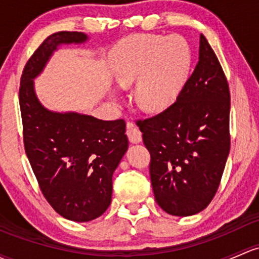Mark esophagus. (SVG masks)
<instances>
[{
  "label": "esophagus",
  "instance_id": "obj_1",
  "mask_svg": "<svg viewBox=\"0 0 259 259\" xmlns=\"http://www.w3.org/2000/svg\"><path fill=\"white\" fill-rule=\"evenodd\" d=\"M126 135L129 138V141L133 144H139L143 140V137H141V132L135 126L134 122L129 121L126 124Z\"/></svg>",
  "mask_w": 259,
  "mask_h": 259
}]
</instances>
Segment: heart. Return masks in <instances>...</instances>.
<instances>
[{
	"label": "heart",
	"instance_id": "obj_1",
	"mask_svg": "<svg viewBox=\"0 0 259 259\" xmlns=\"http://www.w3.org/2000/svg\"><path fill=\"white\" fill-rule=\"evenodd\" d=\"M191 65V51L180 36L134 34L109 54V68L119 88L134 85V99L146 111H161L181 93ZM111 102L119 97L111 94Z\"/></svg>",
	"mask_w": 259,
	"mask_h": 259
}]
</instances>
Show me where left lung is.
Returning <instances> with one entry per match:
<instances>
[{
  "label": "left lung",
  "instance_id": "1",
  "mask_svg": "<svg viewBox=\"0 0 259 259\" xmlns=\"http://www.w3.org/2000/svg\"><path fill=\"white\" fill-rule=\"evenodd\" d=\"M230 108L225 73L201 34L198 62L176 102L138 121L155 200L166 213L192 216L213 198L230 152Z\"/></svg>",
  "mask_w": 259,
  "mask_h": 259
}]
</instances>
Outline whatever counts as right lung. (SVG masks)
Masks as SVG:
<instances>
[{"label": "right lung", "instance_id": "obj_1", "mask_svg": "<svg viewBox=\"0 0 259 259\" xmlns=\"http://www.w3.org/2000/svg\"><path fill=\"white\" fill-rule=\"evenodd\" d=\"M81 32L51 34L24 67L20 107L27 157L43 195L62 217L88 222L111 202L113 174L129 146L125 121L53 111L38 99L34 79L62 46L83 45Z\"/></svg>", "mask_w": 259, "mask_h": 259}]
</instances>
